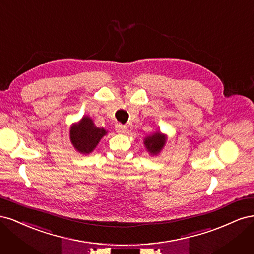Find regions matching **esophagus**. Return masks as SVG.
<instances>
[{"instance_id": "esophagus-1", "label": "esophagus", "mask_w": 254, "mask_h": 254, "mask_svg": "<svg viewBox=\"0 0 254 254\" xmlns=\"http://www.w3.org/2000/svg\"><path fill=\"white\" fill-rule=\"evenodd\" d=\"M115 131H117L118 133H125L127 131V126L122 125L119 123V124L115 125Z\"/></svg>"}]
</instances>
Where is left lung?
<instances>
[{"label":"left lung","instance_id":"1","mask_svg":"<svg viewBox=\"0 0 254 254\" xmlns=\"http://www.w3.org/2000/svg\"><path fill=\"white\" fill-rule=\"evenodd\" d=\"M144 144L146 146V148H147V150L150 151L152 155H157V153L160 152V150L162 149V147L165 144V136L157 132L148 137H146Z\"/></svg>","mask_w":254,"mask_h":254}]
</instances>
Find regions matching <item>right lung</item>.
I'll list each match as a JSON object with an SVG mask.
<instances>
[{"instance_id": "right-lung-1", "label": "right lung", "mask_w": 254, "mask_h": 254, "mask_svg": "<svg viewBox=\"0 0 254 254\" xmlns=\"http://www.w3.org/2000/svg\"><path fill=\"white\" fill-rule=\"evenodd\" d=\"M106 133L104 128H97L89 117H84L79 124L72 126L70 137L73 146L79 152L89 153L96 147Z\"/></svg>"}]
</instances>
